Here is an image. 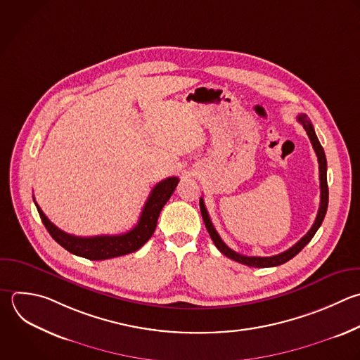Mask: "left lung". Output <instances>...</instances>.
Returning <instances> with one entry per match:
<instances>
[{
	"label": "left lung",
	"instance_id": "1",
	"mask_svg": "<svg viewBox=\"0 0 360 360\" xmlns=\"http://www.w3.org/2000/svg\"><path fill=\"white\" fill-rule=\"evenodd\" d=\"M297 121L302 125V128L305 129L309 141H311V145L316 153V158H318V165H319V187H321V201H319V210H318V214H316V218H315V222L312 224L311 229L295 243L292 245L290 249L278 253V255H274V256H266V257H260V256H243L235 250H232L231 248H228L224 240L221 239V236L218 235V232L215 231L211 219H210V215H208V211L205 208V204H204V200L200 198V210H201V215H202V219H204V224H205V228L212 239V242L215 243V246L218 248V250L221 253H224L226 257L235 260V262H239L242 264H246V266H250V267H274V266H278V264H283L285 262H288L290 259H292L297 253H300V250L314 238L315 232L318 231V228L321 226L323 218H325V214H326V210H328V183H326V158H325V152L315 135V131H314V127L311 124V121L307 118L305 114H300L297 117Z\"/></svg>",
	"mask_w": 360,
	"mask_h": 360
}]
</instances>
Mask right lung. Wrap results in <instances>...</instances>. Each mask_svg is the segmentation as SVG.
Returning a JSON list of instances; mask_svg holds the SVG:
<instances>
[{
    "mask_svg": "<svg viewBox=\"0 0 360 360\" xmlns=\"http://www.w3.org/2000/svg\"><path fill=\"white\" fill-rule=\"evenodd\" d=\"M177 184V177H167L158 183L149 194L148 201L145 202L138 224L131 231L121 235H100L89 238L70 235L52 224L37 202L35 205L45 228L60 246H63L66 250L76 256H82L90 260H105L132 253L142 248L150 239L156 229L160 211L172 197Z\"/></svg>",
    "mask_w": 360,
    "mask_h": 360,
    "instance_id": "right-lung-1",
    "label": "right lung"
}]
</instances>
